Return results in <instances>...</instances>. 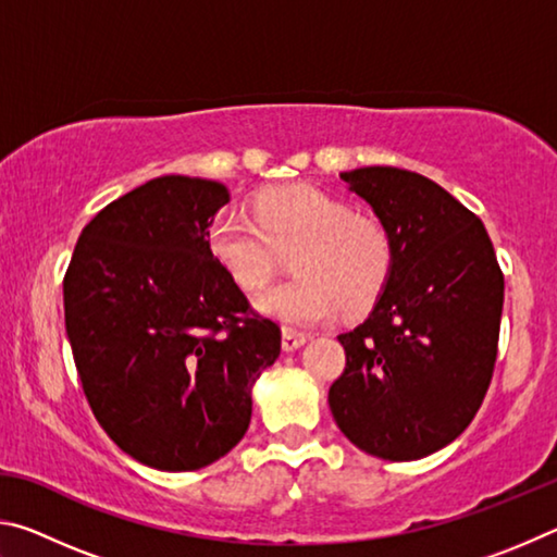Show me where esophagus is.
<instances>
[{
	"mask_svg": "<svg viewBox=\"0 0 557 557\" xmlns=\"http://www.w3.org/2000/svg\"><path fill=\"white\" fill-rule=\"evenodd\" d=\"M307 344V334L301 332H295V329H282V351H297V348H301Z\"/></svg>",
	"mask_w": 557,
	"mask_h": 557,
	"instance_id": "obj_1",
	"label": "esophagus"
}]
</instances>
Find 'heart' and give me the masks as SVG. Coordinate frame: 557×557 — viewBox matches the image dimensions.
I'll use <instances>...</instances> for the list:
<instances>
[{
    "mask_svg": "<svg viewBox=\"0 0 557 557\" xmlns=\"http://www.w3.org/2000/svg\"><path fill=\"white\" fill-rule=\"evenodd\" d=\"M209 250L243 289L265 287L282 256L295 280L262 292L256 307L287 326H314L338 314L358 317L379 301L395 265L393 235L381 221L356 215L348 201L309 184L268 188L256 219L223 211L209 225Z\"/></svg>",
    "mask_w": 557,
    "mask_h": 557,
    "instance_id": "1",
    "label": "heart"
}]
</instances>
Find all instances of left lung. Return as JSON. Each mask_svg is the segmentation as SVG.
Wrapping results in <instances>:
<instances>
[{
  "label": "left lung",
  "instance_id": "obj_1",
  "mask_svg": "<svg viewBox=\"0 0 557 557\" xmlns=\"http://www.w3.org/2000/svg\"><path fill=\"white\" fill-rule=\"evenodd\" d=\"M391 231L395 265L369 319L342 334L329 388L338 430L391 461L457 440L492 383L504 275L484 223L428 176L395 166L342 172Z\"/></svg>",
  "mask_w": 557,
  "mask_h": 557
}]
</instances>
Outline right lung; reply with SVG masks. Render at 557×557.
Here are the masks:
<instances>
[{
	"label": "right lung",
	"mask_w": 557,
	"mask_h": 557,
	"mask_svg": "<svg viewBox=\"0 0 557 557\" xmlns=\"http://www.w3.org/2000/svg\"><path fill=\"white\" fill-rule=\"evenodd\" d=\"M221 182L159 176L108 203L63 277L65 332L102 430L132 459L194 471L238 445L280 326L209 250Z\"/></svg>",
	"instance_id": "obj_1"
}]
</instances>
